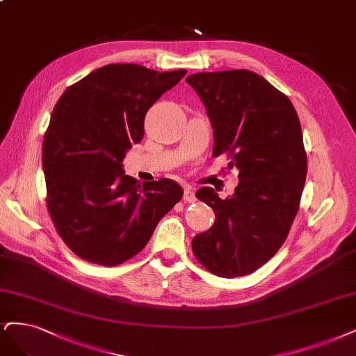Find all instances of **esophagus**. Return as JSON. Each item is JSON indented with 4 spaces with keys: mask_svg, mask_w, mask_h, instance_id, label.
<instances>
[{
    "mask_svg": "<svg viewBox=\"0 0 356 356\" xmlns=\"http://www.w3.org/2000/svg\"><path fill=\"white\" fill-rule=\"evenodd\" d=\"M184 200L188 202V203H193L195 202V195H194V191L191 187L186 186V190H184Z\"/></svg>",
    "mask_w": 356,
    "mask_h": 356,
    "instance_id": "esophagus-1",
    "label": "esophagus"
}]
</instances>
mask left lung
I'll use <instances>...</instances> for the list:
<instances>
[{"label": "left lung", "mask_w": 356, "mask_h": 356, "mask_svg": "<svg viewBox=\"0 0 356 356\" xmlns=\"http://www.w3.org/2000/svg\"><path fill=\"white\" fill-rule=\"evenodd\" d=\"M186 82L212 122V156L225 153L240 179L225 200L209 187L195 193L215 224L193 238V253L218 277L249 275L283 246L298 215L308 172L300 122L287 95L254 72H202Z\"/></svg>", "instance_id": "left-lung-1"}]
</instances>
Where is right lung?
<instances>
[{
	"instance_id": "add662e5",
	"label": "right lung",
	"mask_w": 356,
	"mask_h": 356,
	"mask_svg": "<svg viewBox=\"0 0 356 356\" xmlns=\"http://www.w3.org/2000/svg\"><path fill=\"white\" fill-rule=\"evenodd\" d=\"M187 70L107 65L58 99L42 143L47 209L57 234L81 259L116 266L140 253L181 200L178 182L140 184L122 161L144 137V118Z\"/></svg>"
}]
</instances>
